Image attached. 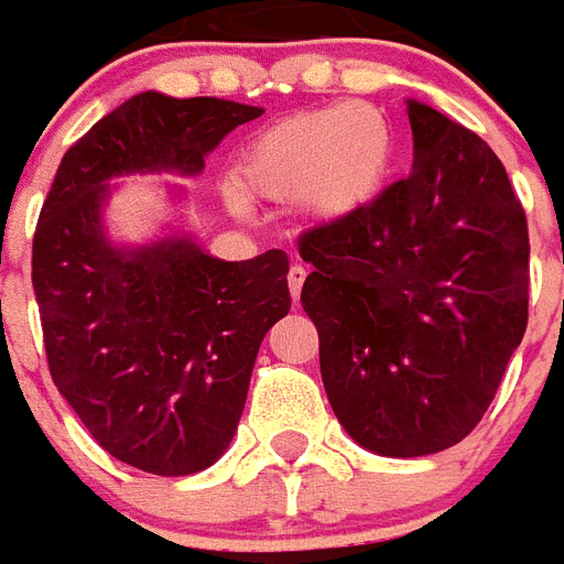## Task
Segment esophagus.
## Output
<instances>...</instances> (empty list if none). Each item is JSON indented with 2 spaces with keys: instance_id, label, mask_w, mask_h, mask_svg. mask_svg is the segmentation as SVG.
Returning <instances> with one entry per match:
<instances>
[{
  "instance_id": "34e87169",
  "label": "esophagus",
  "mask_w": 564,
  "mask_h": 564,
  "mask_svg": "<svg viewBox=\"0 0 564 564\" xmlns=\"http://www.w3.org/2000/svg\"><path fill=\"white\" fill-rule=\"evenodd\" d=\"M307 271L302 265H293L290 274H286V283H290V295H293V302H299V295H302V283H305Z\"/></svg>"
}]
</instances>
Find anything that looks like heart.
<instances>
[{
  "mask_svg": "<svg viewBox=\"0 0 564 564\" xmlns=\"http://www.w3.org/2000/svg\"><path fill=\"white\" fill-rule=\"evenodd\" d=\"M392 169L390 123L362 102L299 111L259 129L238 153L232 205L299 202L307 220L344 223L366 210Z\"/></svg>",
  "mask_w": 564,
  "mask_h": 564,
  "instance_id": "obj_1",
  "label": "heart"
}]
</instances>
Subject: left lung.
<instances>
[{
	"mask_svg": "<svg viewBox=\"0 0 564 564\" xmlns=\"http://www.w3.org/2000/svg\"><path fill=\"white\" fill-rule=\"evenodd\" d=\"M404 105L411 174L299 241L332 411L392 459L459 444L529 323V229L505 165L432 105Z\"/></svg>",
	"mask_w": 564,
	"mask_h": 564,
	"instance_id": "obj_1",
	"label": "left lung"
}]
</instances>
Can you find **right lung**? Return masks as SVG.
I'll use <instances>...</instances> for the list:
<instances>
[{
    "label": "right lung",
    "mask_w": 564,
    "mask_h": 564,
    "mask_svg": "<svg viewBox=\"0 0 564 564\" xmlns=\"http://www.w3.org/2000/svg\"><path fill=\"white\" fill-rule=\"evenodd\" d=\"M257 105L148 90L66 150L32 241V290L59 395L115 459L205 471L232 444L259 344L290 314L283 250L210 257L184 220L132 245L105 210L132 174L196 177ZM174 205L186 186L169 184Z\"/></svg>",
    "instance_id": "1"
}]
</instances>
